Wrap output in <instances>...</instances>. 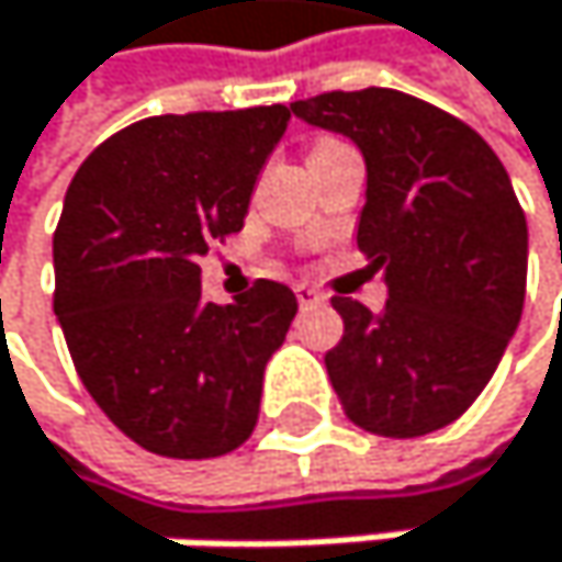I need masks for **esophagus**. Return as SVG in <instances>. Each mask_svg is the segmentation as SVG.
<instances>
[{"label": "esophagus", "instance_id": "obj_1", "mask_svg": "<svg viewBox=\"0 0 562 562\" xmlns=\"http://www.w3.org/2000/svg\"><path fill=\"white\" fill-rule=\"evenodd\" d=\"M293 293H296L300 306H316V303H323V293H319V290H313V286H306V283H300Z\"/></svg>", "mask_w": 562, "mask_h": 562}]
</instances>
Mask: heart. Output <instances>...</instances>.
Masks as SVG:
<instances>
[{
    "instance_id": "heart-1",
    "label": "heart",
    "mask_w": 562,
    "mask_h": 562,
    "mask_svg": "<svg viewBox=\"0 0 562 562\" xmlns=\"http://www.w3.org/2000/svg\"><path fill=\"white\" fill-rule=\"evenodd\" d=\"M330 144H337V140H319V144H316L313 150H319V147H330Z\"/></svg>"
}]
</instances>
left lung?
Here are the masks:
<instances>
[{
    "instance_id": "8db88e82",
    "label": "left lung",
    "mask_w": 562,
    "mask_h": 562,
    "mask_svg": "<svg viewBox=\"0 0 562 562\" xmlns=\"http://www.w3.org/2000/svg\"><path fill=\"white\" fill-rule=\"evenodd\" d=\"M290 111L363 155L357 246L387 286L381 313L334 296L330 384L363 431H438L482 394L522 316L529 232L513 181L469 124L401 90L319 93Z\"/></svg>"
}]
</instances>
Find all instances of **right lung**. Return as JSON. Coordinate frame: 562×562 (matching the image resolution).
<instances>
[{
  "label": "right lung",
  "mask_w": 562,
  "mask_h": 562,
  "mask_svg": "<svg viewBox=\"0 0 562 562\" xmlns=\"http://www.w3.org/2000/svg\"><path fill=\"white\" fill-rule=\"evenodd\" d=\"M290 106L147 117L74 175L53 235V310L77 374L131 441L215 459L259 418L262 374L296 316L290 286L202 300L199 259L239 232Z\"/></svg>",
  "instance_id": "right-lung-1"
}]
</instances>
